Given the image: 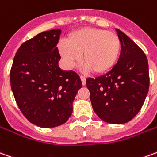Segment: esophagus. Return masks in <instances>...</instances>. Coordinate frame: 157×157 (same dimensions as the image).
Segmentation results:
<instances>
[{
  "label": "esophagus",
  "instance_id": "esophagus-1",
  "mask_svg": "<svg viewBox=\"0 0 157 157\" xmlns=\"http://www.w3.org/2000/svg\"><path fill=\"white\" fill-rule=\"evenodd\" d=\"M80 77H81V80H82V85H83V86H85V85H86V77H85V76H83V75H81Z\"/></svg>",
  "mask_w": 157,
  "mask_h": 157
}]
</instances>
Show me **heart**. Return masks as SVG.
<instances>
[{
	"label": "heart",
	"instance_id": "obj_1",
	"mask_svg": "<svg viewBox=\"0 0 157 157\" xmlns=\"http://www.w3.org/2000/svg\"><path fill=\"white\" fill-rule=\"evenodd\" d=\"M121 41L116 33L86 27L71 33L66 42H60L59 51L69 68L82 60L84 70L103 74L115 65L119 57Z\"/></svg>",
	"mask_w": 157,
	"mask_h": 157
}]
</instances>
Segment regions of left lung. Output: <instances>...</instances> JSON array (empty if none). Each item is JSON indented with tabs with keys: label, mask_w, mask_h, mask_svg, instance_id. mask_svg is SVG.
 Returning <instances> with one entry per match:
<instances>
[{
	"label": "left lung",
	"mask_w": 157,
	"mask_h": 157,
	"mask_svg": "<svg viewBox=\"0 0 157 157\" xmlns=\"http://www.w3.org/2000/svg\"><path fill=\"white\" fill-rule=\"evenodd\" d=\"M121 41L117 63L106 74L86 79L94 112L111 124L131 121L142 108L149 91L148 60L142 49L116 29Z\"/></svg>",
	"instance_id": "1"
}]
</instances>
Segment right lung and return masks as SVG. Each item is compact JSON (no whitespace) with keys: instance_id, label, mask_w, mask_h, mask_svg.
Masks as SVG:
<instances>
[{"instance_id":"right-lung-1","label":"right lung","mask_w":157,"mask_h":157,"mask_svg":"<svg viewBox=\"0 0 157 157\" xmlns=\"http://www.w3.org/2000/svg\"><path fill=\"white\" fill-rule=\"evenodd\" d=\"M61 29H52L26 40L17 49L10 71L11 88L27 120L40 128L63 124L82 87L75 71H63L57 48Z\"/></svg>"}]
</instances>
